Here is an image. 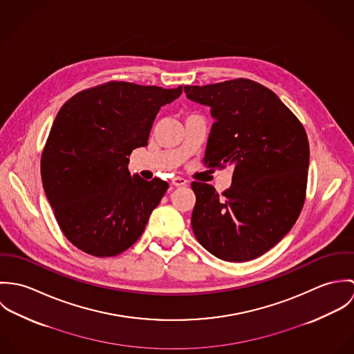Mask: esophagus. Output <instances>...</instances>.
I'll use <instances>...</instances> for the list:
<instances>
[{
  "label": "esophagus",
  "mask_w": 354,
  "mask_h": 354,
  "mask_svg": "<svg viewBox=\"0 0 354 354\" xmlns=\"http://www.w3.org/2000/svg\"><path fill=\"white\" fill-rule=\"evenodd\" d=\"M171 184H173L174 187H184V185L188 184V181H187L185 178H183V177H174V178L171 180Z\"/></svg>",
  "instance_id": "obj_1"
}]
</instances>
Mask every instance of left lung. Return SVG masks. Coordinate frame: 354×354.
<instances>
[{
    "mask_svg": "<svg viewBox=\"0 0 354 354\" xmlns=\"http://www.w3.org/2000/svg\"><path fill=\"white\" fill-rule=\"evenodd\" d=\"M187 98L211 107L215 122L207 167L233 165L229 189L192 183V229L203 247L226 261H248L277 245L296 223L306 191L309 143L303 124L271 90L234 79L185 86Z\"/></svg>",
    "mask_w": 354,
    "mask_h": 354,
    "instance_id": "left-lung-1",
    "label": "left lung"
}]
</instances>
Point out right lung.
<instances>
[{"label":"right lung","instance_id":"1","mask_svg":"<svg viewBox=\"0 0 354 354\" xmlns=\"http://www.w3.org/2000/svg\"><path fill=\"white\" fill-rule=\"evenodd\" d=\"M178 88L109 82L59 109L41 158L46 198L64 236L80 251L110 257L133 245L166 181L131 176L129 155L147 146L159 109Z\"/></svg>","mask_w":354,"mask_h":354}]
</instances>
